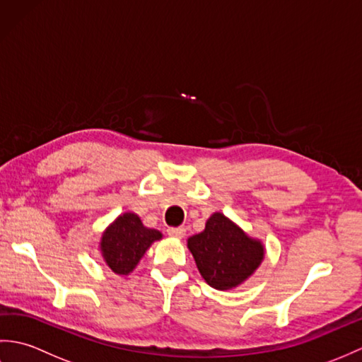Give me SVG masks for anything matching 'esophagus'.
<instances>
[{
  "label": "esophagus",
  "instance_id": "34e87169",
  "mask_svg": "<svg viewBox=\"0 0 362 362\" xmlns=\"http://www.w3.org/2000/svg\"><path fill=\"white\" fill-rule=\"evenodd\" d=\"M166 232H168L169 236H173V238H183V236H185L187 230L183 227H169Z\"/></svg>",
  "mask_w": 362,
  "mask_h": 362
}]
</instances>
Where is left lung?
<instances>
[{"label": "left lung", "mask_w": 362, "mask_h": 362, "mask_svg": "<svg viewBox=\"0 0 362 362\" xmlns=\"http://www.w3.org/2000/svg\"><path fill=\"white\" fill-rule=\"evenodd\" d=\"M188 249L204 280L221 291L243 283L264 257L263 245L221 213L206 221L204 232L189 238Z\"/></svg>", "instance_id": "1"}]
</instances>
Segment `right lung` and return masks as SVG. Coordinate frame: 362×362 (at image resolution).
I'll use <instances>...</instances> for the list:
<instances>
[{
	"instance_id": "right-lung-1",
	"label": "right lung",
	"mask_w": 362,
	"mask_h": 362,
	"mask_svg": "<svg viewBox=\"0 0 362 362\" xmlns=\"http://www.w3.org/2000/svg\"><path fill=\"white\" fill-rule=\"evenodd\" d=\"M160 238L158 230L144 227L136 214L124 213L103 235L101 250L105 263L113 272L127 275Z\"/></svg>"
}]
</instances>
